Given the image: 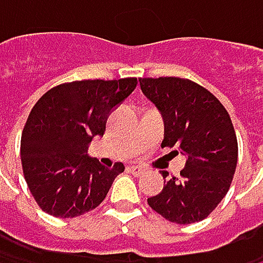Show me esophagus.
I'll return each instance as SVG.
<instances>
[{
  "instance_id": "esophagus-1",
  "label": "esophagus",
  "mask_w": 263,
  "mask_h": 263,
  "mask_svg": "<svg viewBox=\"0 0 263 263\" xmlns=\"http://www.w3.org/2000/svg\"><path fill=\"white\" fill-rule=\"evenodd\" d=\"M128 169H129V172H132L135 177H141V175L144 174V171H143L141 167H138V166H129Z\"/></svg>"
}]
</instances>
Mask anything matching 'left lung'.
<instances>
[{
  "label": "left lung",
  "mask_w": 263,
  "mask_h": 263,
  "mask_svg": "<svg viewBox=\"0 0 263 263\" xmlns=\"http://www.w3.org/2000/svg\"><path fill=\"white\" fill-rule=\"evenodd\" d=\"M144 96L164 119L161 147H178L187 160L180 177L161 172L163 190L147 204L177 224L205 219L227 195L237 163V138L224 105L199 83L181 78H143ZM178 152V151H174Z\"/></svg>",
  "instance_id": "8db88e82"
}]
</instances>
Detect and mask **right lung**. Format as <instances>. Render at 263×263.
<instances>
[{
    "instance_id": "obj_1",
    "label": "right lung",
    "mask_w": 263,
    "mask_h": 263,
    "mask_svg": "<svg viewBox=\"0 0 263 263\" xmlns=\"http://www.w3.org/2000/svg\"><path fill=\"white\" fill-rule=\"evenodd\" d=\"M137 86V78L88 79L48 89L31 108L21 137V163L36 204L56 218L96 209L125 171L88 158V143L103 135L112 108Z\"/></svg>"
}]
</instances>
